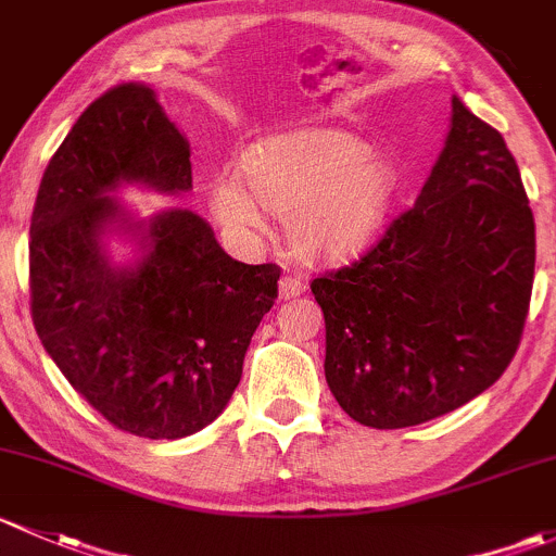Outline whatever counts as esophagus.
Listing matches in <instances>:
<instances>
[{
    "instance_id": "34e87169",
    "label": "esophagus",
    "mask_w": 556,
    "mask_h": 556,
    "mask_svg": "<svg viewBox=\"0 0 556 556\" xmlns=\"http://www.w3.org/2000/svg\"><path fill=\"white\" fill-rule=\"evenodd\" d=\"M302 291H305V283H302L296 276H283L278 280V296L280 300H294V296H300Z\"/></svg>"
}]
</instances>
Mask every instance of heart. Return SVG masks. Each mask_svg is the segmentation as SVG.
I'll return each mask as SVG.
<instances>
[{
	"mask_svg": "<svg viewBox=\"0 0 556 556\" xmlns=\"http://www.w3.org/2000/svg\"><path fill=\"white\" fill-rule=\"evenodd\" d=\"M399 192V174L366 141L340 128L280 130L240 154V174L208 181L222 230L251 243L283 219L291 251L307 262H345L375 243Z\"/></svg>",
	"mask_w": 556,
	"mask_h": 556,
	"instance_id": "1",
	"label": "heart"
}]
</instances>
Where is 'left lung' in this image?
Returning a JSON list of instances; mask_svg holds the SVG:
<instances>
[{"instance_id":"obj_1","label":"left lung","mask_w":556,"mask_h":556,"mask_svg":"<svg viewBox=\"0 0 556 556\" xmlns=\"http://www.w3.org/2000/svg\"><path fill=\"white\" fill-rule=\"evenodd\" d=\"M535 222L517 160L452 96L442 152L380 243L311 283L326 382L369 428L420 426L506 371L528 318Z\"/></svg>"}]
</instances>
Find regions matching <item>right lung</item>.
I'll return each mask as SVG.
<instances>
[{
  "instance_id": "add662e5",
  "label": "right lung",
  "mask_w": 556,
  "mask_h": 556,
  "mask_svg": "<svg viewBox=\"0 0 556 556\" xmlns=\"http://www.w3.org/2000/svg\"><path fill=\"white\" fill-rule=\"evenodd\" d=\"M192 190L190 141L147 85L79 114L39 181L28 276L34 329L79 396L119 431L185 439L225 412L278 265L232 260L203 216H136L114 192ZM137 245L114 263L108 243Z\"/></svg>"
}]
</instances>
